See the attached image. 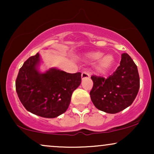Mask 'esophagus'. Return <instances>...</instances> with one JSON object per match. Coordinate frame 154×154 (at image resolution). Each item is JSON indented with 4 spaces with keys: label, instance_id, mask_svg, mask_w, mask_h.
Instances as JSON below:
<instances>
[{
    "label": "esophagus",
    "instance_id": "esophagus-1",
    "mask_svg": "<svg viewBox=\"0 0 154 154\" xmlns=\"http://www.w3.org/2000/svg\"><path fill=\"white\" fill-rule=\"evenodd\" d=\"M91 77L90 74L87 72H83L81 75V77H82V79H88Z\"/></svg>",
    "mask_w": 154,
    "mask_h": 154
}]
</instances>
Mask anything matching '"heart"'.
Wrapping results in <instances>:
<instances>
[{"mask_svg": "<svg viewBox=\"0 0 154 154\" xmlns=\"http://www.w3.org/2000/svg\"><path fill=\"white\" fill-rule=\"evenodd\" d=\"M86 59L91 61L97 60L95 69L99 73H105L110 70L114 63V58L111 54L103 55L100 51H92L85 54Z\"/></svg>", "mask_w": 154, "mask_h": 154, "instance_id": "obj_1", "label": "heart"}]
</instances>
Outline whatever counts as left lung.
<instances>
[{
  "label": "left lung",
  "mask_w": 154,
  "mask_h": 154,
  "mask_svg": "<svg viewBox=\"0 0 154 154\" xmlns=\"http://www.w3.org/2000/svg\"><path fill=\"white\" fill-rule=\"evenodd\" d=\"M93 87L90 95L99 110L116 114L130 106L140 88L137 67L128 54H122L120 65L106 79L92 76Z\"/></svg>",
  "instance_id": "8db88e82"
}]
</instances>
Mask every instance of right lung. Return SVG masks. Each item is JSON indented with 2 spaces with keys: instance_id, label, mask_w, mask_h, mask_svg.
Returning a JSON list of instances; mask_svg holds the SVG:
<instances>
[{
  "instance_id": "add662e5",
  "label": "right lung",
  "mask_w": 154,
  "mask_h": 154,
  "mask_svg": "<svg viewBox=\"0 0 154 154\" xmlns=\"http://www.w3.org/2000/svg\"><path fill=\"white\" fill-rule=\"evenodd\" d=\"M40 54L31 56L19 69L16 91L24 107L44 118H55L67 110L72 93L81 83V73H66L57 68L40 70Z\"/></svg>"
}]
</instances>
